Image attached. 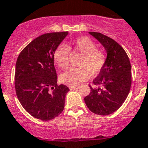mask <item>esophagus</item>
<instances>
[{
  "label": "esophagus",
  "mask_w": 148,
  "mask_h": 148,
  "mask_svg": "<svg viewBox=\"0 0 148 148\" xmlns=\"http://www.w3.org/2000/svg\"><path fill=\"white\" fill-rule=\"evenodd\" d=\"M78 88V86H75V85H71V86H69V89L70 90H73V89H76Z\"/></svg>",
  "instance_id": "34e87169"
}]
</instances>
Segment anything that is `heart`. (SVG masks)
<instances>
[{
	"label": "heart",
	"mask_w": 148,
	"mask_h": 148,
	"mask_svg": "<svg viewBox=\"0 0 148 148\" xmlns=\"http://www.w3.org/2000/svg\"><path fill=\"white\" fill-rule=\"evenodd\" d=\"M69 50L81 55L77 63L78 68H71L61 74L60 80L68 85H77L89 79L90 75L98 74L107 60L106 53L97 48V45L91 38L82 36L75 38L68 47L60 45L55 49L53 60L61 69L69 65Z\"/></svg>",
	"instance_id": "1"
}]
</instances>
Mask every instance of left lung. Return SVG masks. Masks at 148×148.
<instances>
[{"mask_svg": "<svg viewBox=\"0 0 148 148\" xmlns=\"http://www.w3.org/2000/svg\"><path fill=\"white\" fill-rule=\"evenodd\" d=\"M89 34L103 45L107 60L97 77L93 81L98 88H92L84 98L92 113L107 116L114 113L128 97L132 85V67L129 57L121 45L108 36L95 32Z\"/></svg>", "mask_w": 148, "mask_h": 148, "instance_id": "8db88e82", "label": "left lung"}]
</instances>
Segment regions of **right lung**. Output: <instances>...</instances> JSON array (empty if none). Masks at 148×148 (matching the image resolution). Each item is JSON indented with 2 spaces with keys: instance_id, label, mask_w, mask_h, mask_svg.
Instances as JSON below:
<instances>
[{
  "instance_id": "add662e5",
  "label": "right lung",
  "mask_w": 148,
  "mask_h": 148,
  "mask_svg": "<svg viewBox=\"0 0 148 148\" xmlns=\"http://www.w3.org/2000/svg\"><path fill=\"white\" fill-rule=\"evenodd\" d=\"M67 35L68 32L44 34L31 41L17 58L16 96L23 108L38 119H53L64 109L69 89L57 85L53 53Z\"/></svg>"
}]
</instances>
